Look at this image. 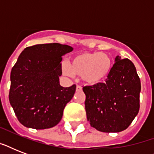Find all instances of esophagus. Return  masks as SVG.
Returning <instances> with one entry per match:
<instances>
[{
	"instance_id": "obj_1",
	"label": "esophagus",
	"mask_w": 154,
	"mask_h": 154,
	"mask_svg": "<svg viewBox=\"0 0 154 154\" xmlns=\"http://www.w3.org/2000/svg\"><path fill=\"white\" fill-rule=\"evenodd\" d=\"M77 91H81L82 90V87L81 85H77Z\"/></svg>"
}]
</instances>
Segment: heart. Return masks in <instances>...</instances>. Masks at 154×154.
<instances>
[{"mask_svg":"<svg viewBox=\"0 0 154 154\" xmlns=\"http://www.w3.org/2000/svg\"><path fill=\"white\" fill-rule=\"evenodd\" d=\"M112 69V60L107 53L101 52L78 53L63 62L61 70L66 76L77 75L87 85H94L104 82Z\"/></svg>","mask_w":154,"mask_h":154,"instance_id":"1","label":"heart"}]
</instances>
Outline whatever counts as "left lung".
I'll use <instances>...</instances> for the list:
<instances>
[{"label":"left lung","instance_id":"8db88e82","mask_svg":"<svg viewBox=\"0 0 154 154\" xmlns=\"http://www.w3.org/2000/svg\"><path fill=\"white\" fill-rule=\"evenodd\" d=\"M90 125L104 133L126 129L139 112L141 81L134 63L117 56L105 83L83 87Z\"/></svg>","mask_w":154,"mask_h":154}]
</instances>
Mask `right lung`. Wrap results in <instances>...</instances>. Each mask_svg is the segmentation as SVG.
I'll list each match as a JSON object with an SVG mask.
<instances>
[{"instance_id":"obj_1","label":"right lung","mask_w":154,"mask_h":154,"mask_svg":"<svg viewBox=\"0 0 154 154\" xmlns=\"http://www.w3.org/2000/svg\"><path fill=\"white\" fill-rule=\"evenodd\" d=\"M72 50L50 43L27 47L20 54L11 71L8 99L24 126L45 129L60 122L76 91V85L65 88L59 82L62 56Z\"/></svg>"}]
</instances>
